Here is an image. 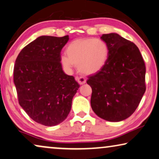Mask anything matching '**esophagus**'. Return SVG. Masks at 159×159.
<instances>
[{
	"mask_svg": "<svg viewBox=\"0 0 159 159\" xmlns=\"http://www.w3.org/2000/svg\"><path fill=\"white\" fill-rule=\"evenodd\" d=\"M76 80L80 84H83L86 82V80L83 77H76Z\"/></svg>",
	"mask_w": 159,
	"mask_h": 159,
	"instance_id": "esophagus-1",
	"label": "esophagus"
}]
</instances>
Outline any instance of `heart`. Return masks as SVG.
Listing matches in <instances>:
<instances>
[{"instance_id":"heart-1","label":"heart","mask_w":159,"mask_h":159,"mask_svg":"<svg viewBox=\"0 0 159 159\" xmlns=\"http://www.w3.org/2000/svg\"><path fill=\"white\" fill-rule=\"evenodd\" d=\"M66 55L61 57V62L66 69L74 65L84 75H94L101 70L107 62L109 49L107 43L95 38L77 39L67 45Z\"/></svg>"}]
</instances>
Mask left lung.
I'll use <instances>...</instances> for the list:
<instances>
[{
    "label": "left lung",
    "mask_w": 159,
    "mask_h": 159,
    "mask_svg": "<svg viewBox=\"0 0 159 159\" xmlns=\"http://www.w3.org/2000/svg\"><path fill=\"white\" fill-rule=\"evenodd\" d=\"M109 55L101 71L89 76L90 104L95 114L108 121H120L134 112L145 92V66L134 43L116 33L103 34Z\"/></svg>",
    "instance_id": "8db88e82"
}]
</instances>
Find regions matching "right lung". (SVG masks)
<instances>
[{
	"instance_id": "1",
	"label": "right lung",
	"mask_w": 159,
	"mask_h": 159,
	"mask_svg": "<svg viewBox=\"0 0 159 159\" xmlns=\"http://www.w3.org/2000/svg\"><path fill=\"white\" fill-rule=\"evenodd\" d=\"M69 39V35L38 37L21 50L15 61L19 105L40 125L52 127L64 121L80 88L73 76L64 72L61 63V51Z\"/></svg>"
}]
</instances>
